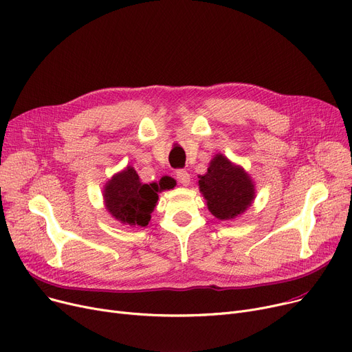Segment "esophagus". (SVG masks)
Listing matches in <instances>:
<instances>
[{
  "label": "esophagus",
  "instance_id": "esophagus-1",
  "mask_svg": "<svg viewBox=\"0 0 352 352\" xmlns=\"http://www.w3.org/2000/svg\"><path fill=\"white\" fill-rule=\"evenodd\" d=\"M175 177H177V181H178L181 185H188V184H190V174L186 173L185 170H178L177 174H175Z\"/></svg>",
  "mask_w": 352,
  "mask_h": 352
}]
</instances>
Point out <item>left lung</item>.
<instances>
[{"label":"left lung","mask_w":352,"mask_h":352,"mask_svg":"<svg viewBox=\"0 0 352 352\" xmlns=\"http://www.w3.org/2000/svg\"><path fill=\"white\" fill-rule=\"evenodd\" d=\"M199 188L210 214L225 221L245 212L254 198L249 175L222 154H217L208 173L199 177Z\"/></svg>","instance_id":"left-lung-1"}]
</instances>
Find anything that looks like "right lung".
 I'll return each instance as SVG.
<instances>
[{"mask_svg":"<svg viewBox=\"0 0 352 352\" xmlns=\"http://www.w3.org/2000/svg\"><path fill=\"white\" fill-rule=\"evenodd\" d=\"M173 181L161 178L160 182L143 184L135 170L127 167L123 173L114 175L104 186L106 208L117 221L147 226L158 199V192L174 188Z\"/></svg>","mask_w":352,"mask_h":352,"instance_id":"obj_1","label":"right lung"}]
</instances>
